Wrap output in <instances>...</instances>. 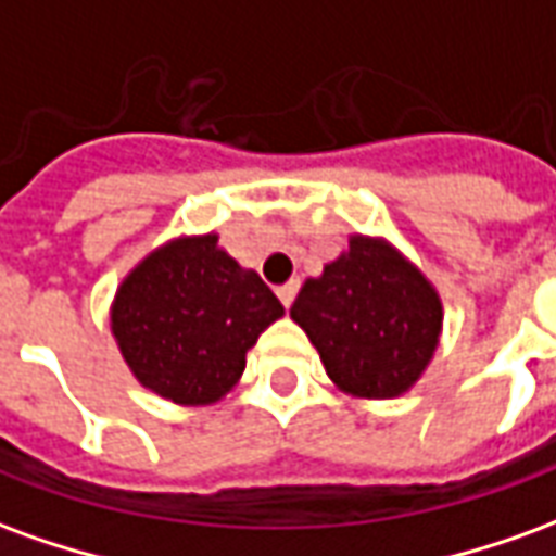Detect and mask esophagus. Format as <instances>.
Here are the masks:
<instances>
[{
    "label": "esophagus",
    "mask_w": 556,
    "mask_h": 556,
    "mask_svg": "<svg viewBox=\"0 0 556 556\" xmlns=\"http://www.w3.org/2000/svg\"><path fill=\"white\" fill-rule=\"evenodd\" d=\"M294 294H298V282H286V286H279L277 298L282 301V306L289 309L291 303H294Z\"/></svg>",
    "instance_id": "esophagus-1"
}]
</instances>
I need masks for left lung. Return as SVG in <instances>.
I'll return each instance as SVG.
<instances>
[{
    "label": "left lung",
    "mask_w": 556,
    "mask_h": 556,
    "mask_svg": "<svg viewBox=\"0 0 556 556\" xmlns=\"http://www.w3.org/2000/svg\"><path fill=\"white\" fill-rule=\"evenodd\" d=\"M291 318L318 349L333 384L354 396L393 399L438 349L441 301L396 250L357 235L349 253L303 282Z\"/></svg>",
    "instance_id": "left-lung-1"
}]
</instances>
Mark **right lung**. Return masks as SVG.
I'll use <instances>...</instances> for the list:
<instances>
[{
	"instance_id": "obj_1",
	"label": "right lung",
	"mask_w": 556,
	"mask_h": 556,
	"mask_svg": "<svg viewBox=\"0 0 556 556\" xmlns=\"http://www.w3.org/2000/svg\"><path fill=\"white\" fill-rule=\"evenodd\" d=\"M279 315L282 303L262 277L223 253L217 235H202L160 247L122 282L113 333L148 390L211 405L235 387L247 351Z\"/></svg>"
}]
</instances>
